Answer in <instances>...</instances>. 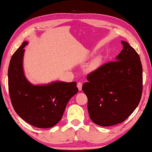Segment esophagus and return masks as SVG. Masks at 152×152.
<instances>
[{
  "label": "esophagus",
  "mask_w": 152,
  "mask_h": 152,
  "mask_svg": "<svg viewBox=\"0 0 152 152\" xmlns=\"http://www.w3.org/2000/svg\"><path fill=\"white\" fill-rule=\"evenodd\" d=\"M77 87H78L79 91H81L82 90V84L81 82H78V84H77Z\"/></svg>",
  "instance_id": "1"
}]
</instances>
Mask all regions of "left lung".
Listing matches in <instances>:
<instances>
[{
  "label": "left lung",
  "mask_w": 152,
  "mask_h": 152,
  "mask_svg": "<svg viewBox=\"0 0 152 152\" xmlns=\"http://www.w3.org/2000/svg\"><path fill=\"white\" fill-rule=\"evenodd\" d=\"M123 49L116 61L99 66L87 76L82 90L88 97L91 120L102 126L123 123L141 99L143 78L140 58L122 41Z\"/></svg>",
  "instance_id": "8db88e82"
}]
</instances>
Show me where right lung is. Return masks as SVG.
Wrapping results in <instances>:
<instances>
[{"instance_id":"right-lung-1","label":"right lung","mask_w":152,"mask_h":152,"mask_svg":"<svg viewBox=\"0 0 152 152\" xmlns=\"http://www.w3.org/2000/svg\"><path fill=\"white\" fill-rule=\"evenodd\" d=\"M24 41L16 50L9 64L8 91L14 111L26 123L37 128H50L62 117L68 101L78 91L76 82H54L35 86L24 75L23 57Z\"/></svg>"}]
</instances>
